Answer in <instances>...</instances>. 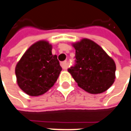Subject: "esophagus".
<instances>
[{
  "label": "esophagus",
  "instance_id": "obj_1",
  "mask_svg": "<svg viewBox=\"0 0 131 131\" xmlns=\"http://www.w3.org/2000/svg\"><path fill=\"white\" fill-rule=\"evenodd\" d=\"M67 66H68V64H67V61L61 62V67H62V69H67Z\"/></svg>",
  "mask_w": 131,
  "mask_h": 131
}]
</instances>
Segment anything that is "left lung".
<instances>
[{
	"instance_id": "1",
	"label": "left lung",
	"mask_w": 131,
	"mask_h": 131,
	"mask_svg": "<svg viewBox=\"0 0 131 131\" xmlns=\"http://www.w3.org/2000/svg\"><path fill=\"white\" fill-rule=\"evenodd\" d=\"M76 64L68 69L79 87L91 94L106 91L115 79L116 66L103 48L88 39L72 43Z\"/></svg>"
}]
</instances>
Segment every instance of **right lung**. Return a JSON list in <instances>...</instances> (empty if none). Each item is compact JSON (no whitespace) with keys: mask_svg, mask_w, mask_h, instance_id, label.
I'll return each instance as SVG.
<instances>
[{"mask_svg":"<svg viewBox=\"0 0 131 131\" xmlns=\"http://www.w3.org/2000/svg\"><path fill=\"white\" fill-rule=\"evenodd\" d=\"M51 50V44L41 40L32 44L17 63V83L28 95H43L57 80L62 69Z\"/></svg>","mask_w":131,"mask_h":131,"instance_id":"right-lung-1","label":"right lung"}]
</instances>
